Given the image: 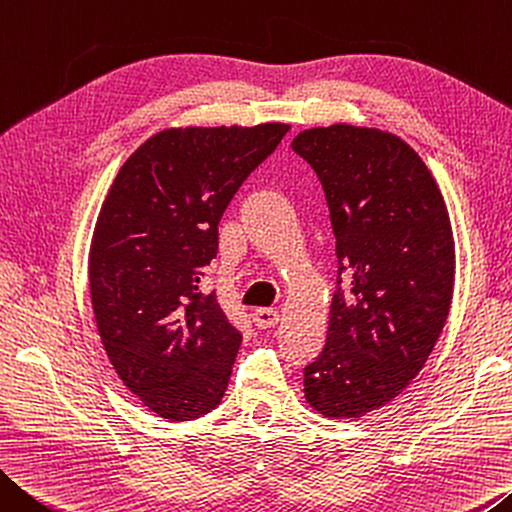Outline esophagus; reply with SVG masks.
I'll use <instances>...</instances> for the list:
<instances>
[{"mask_svg": "<svg viewBox=\"0 0 512 512\" xmlns=\"http://www.w3.org/2000/svg\"><path fill=\"white\" fill-rule=\"evenodd\" d=\"M251 317H254V324L258 329H272V326H276L281 320L279 311H274V308H258Z\"/></svg>", "mask_w": 512, "mask_h": 512, "instance_id": "1", "label": "esophagus"}]
</instances>
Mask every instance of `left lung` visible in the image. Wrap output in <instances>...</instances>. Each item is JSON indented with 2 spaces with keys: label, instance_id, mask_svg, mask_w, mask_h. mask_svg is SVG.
<instances>
[{
  "label": "left lung",
  "instance_id": "obj_1",
  "mask_svg": "<svg viewBox=\"0 0 512 512\" xmlns=\"http://www.w3.org/2000/svg\"><path fill=\"white\" fill-rule=\"evenodd\" d=\"M322 181L338 283L322 354L304 370L308 406L358 420L408 388L445 329L456 245L445 197L408 142L338 122L292 138Z\"/></svg>",
  "mask_w": 512,
  "mask_h": 512
}]
</instances>
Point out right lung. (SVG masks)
Listing matches in <instances>:
<instances>
[{
  "label": "right lung",
  "mask_w": 512,
  "mask_h": 512,
  "mask_svg": "<svg viewBox=\"0 0 512 512\" xmlns=\"http://www.w3.org/2000/svg\"><path fill=\"white\" fill-rule=\"evenodd\" d=\"M288 131L163 129L108 188L88 256L92 313L117 376L167 422L197 420L224 397L242 335L201 279L226 206Z\"/></svg>",
  "instance_id": "obj_1"
}]
</instances>
